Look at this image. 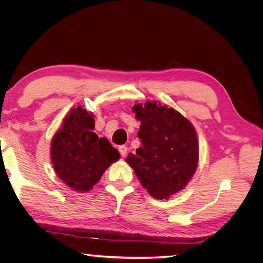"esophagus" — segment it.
Returning <instances> with one entry per match:
<instances>
[{
    "label": "esophagus",
    "instance_id": "esophagus-1",
    "mask_svg": "<svg viewBox=\"0 0 263 263\" xmlns=\"http://www.w3.org/2000/svg\"><path fill=\"white\" fill-rule=\"evenodd\" d=\"M118 150H119V154H121V156L125 157L127 155V151H128V148H127L126 146H119Z\"/></svg>",
    "mask_w": 263,
    "mask_h": 263
}]
</instances>
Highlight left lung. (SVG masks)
Listing matches in <instances>:
<instances>
[{
  "instance_id": "1",
  "label": "left lung",
  "mask_w": 263,
  "mask_h": 263,
  "mask_svg": "<svg viewBox=\"0 0 263 263\" xmlns=\"http://www.w3.org/2000/svg\"><path fill=\"white\" fill-rule=\"evenodd\" d=\"M133 112L140 122L141 147L126 162L140 184L157 200H169L192 180L198 164L197 134L186 117L157 101L137 103Z\"/></svg>"
}]
</instances>
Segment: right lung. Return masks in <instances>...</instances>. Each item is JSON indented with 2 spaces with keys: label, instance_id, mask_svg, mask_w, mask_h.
<instances>
[{
  "label": "right lung",
  "instance_id": "add662e5",
  "mask_svg": "<svg viewBox=\"0 0 263 263\" xmlns=\"http://www.w3.org/2000/svg\"><path fill=\"white\" fill-rule=\"evenodd\" d=\"M94 114L72 107L50 142V158L57 177L71 190L89 192L121 155L93 132Z\"/></svg>",
  "mask_w": 263,
  "mask_h": 263
}]
</instances>
